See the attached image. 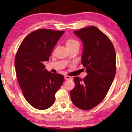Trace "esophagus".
<instances>
[{"mask_svg": "<svg viewBox=\"0 0 132 132\" xmlns=\"http://www.w3.org/2000/svg\"><path fill=\"white\" fill-rule=\"evenodd\" d=\"M64 79L65 80H70L71 79V77L69 76H64Z\"/></svg>", "mask_w": 132, "mask_h": 132, "instance_id": "esophagus-1", "label": "esophagus"}]
</instances>
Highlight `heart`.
<instances>
[{"label": "heart", "instance_id": "b5f03b06", "mask_svg": "<svg viewBox=\"0 0 132 132\" xmlns=\"http://www.w3.org/2000/svg\"><path fill=\"white\" fill-rule=\"evenodd\" d=\"M66 46L68 48L72 47L73 46L76 45H79V42H78L77 40H76L74 38H70L66 40Z\"/></svg>", "mask_w": 132, "mask_h": 132}]
</instances>
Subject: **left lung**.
I'll return each instance as SVG.
<instances>
[{
	"label": "left lung",
	"instance_id": "1",
	"mask_svg": "<svg viewBox=\"0 0 132 132\" xmlns=\"http://www.w3.org/2000/svg\"><path fill=\"white\" fill-rule=\"evenodd\" d=\"M83 44L81 63L87 75L75 77L71 101L78 108L90 110L105 97L116 73V53L110 39L98 28L91 26L75 31Z\"/></svg>",
	"mask_w": 132,
	"mask_h": 132
}]
</instances>
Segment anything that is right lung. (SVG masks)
<instances>
[{
  "label": "right lung",
  "mask_w": 132,
  "mask_h": 132,
  "mask_svg": "<svg viewBox=\"0 0 132 132\" xmlns=\"http://www.w3.org/2000/svg\"><path fill=\"white\" fill-rule=\"evenodd\" d=\"M64 32L38 29L29 34L20 45L15 57L17 79L26 100L40 110L51 107L55 95L63 84L64 76L46 70L43 62L48 61L53 48Z\"/></svg>",
  "instance_id": "1"
}]
</instances>
